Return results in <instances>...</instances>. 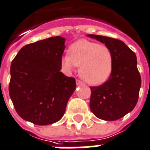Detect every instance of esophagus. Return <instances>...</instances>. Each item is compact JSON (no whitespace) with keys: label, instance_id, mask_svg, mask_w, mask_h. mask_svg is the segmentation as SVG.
Wrapping results in <instances>:
<instances>
[{"label":"esophagus","instance_id":"1","mask_svg":"<svg viewBox=\"0 0 150 150\" xmlns=\"http://www.w3.org/2000/svg\"><path fill=\"white\" fill-rule=\"evenodd\" d=\"M76 84H77V86H79V85H82V82H81L80 80H76Z\"/></svg>","mask_w":150,"mask_h":150}]
</instances>
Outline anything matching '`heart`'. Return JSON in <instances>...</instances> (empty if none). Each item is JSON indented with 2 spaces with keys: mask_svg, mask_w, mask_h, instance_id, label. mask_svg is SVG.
<instances>
[{
  "mask_svg": "<svg viewBox=\"0 0 150 150\" xmlns=\"http://www.w3.org/2000/svg\"><path fill=\"white\" fill-rule=\"evenodd\" d=\"M61 62L68 72L79 67V76L88 84L100 85L111 75L114 56L107 46L81 40L70 46L69 55L62 57Z\"/></svg>",
  "mask_w": 150,
  "mask_h": 150,
  "instance_id": "heart-1",
  "label": "heart"
}]
</instances>
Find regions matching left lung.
<instances>
[{
  "mask_svg": "<svg viewBox=\"0 0 150 150\" xmlns=\"http://www.w3.org/2000/svg\"><path fill=\"white\" fill-rule=\"evenodd\" d=\"M87 36L104 43L114 56L108 80L99 86L90 87V110L98 118L116 121L132 111L139 99L141 76L136 55L121 40L93 34Z\"/></svg>",
  "mask_w": 150,
  "mask_h": 150,
  "instance_id": "8db88e82",
  "label": "left lung"
}]
</instances>
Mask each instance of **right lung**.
I'll return each mask as SVG.
<instances>
[{
  "instance_id": "add662e5",
  "label": "right lung",
  "mask_w": 150,
  "mask_h": 150,
  "mask_svg": "<svg viewBox=\"0 0 150 150\" xmlns=\"http://www.w3.org/2000/svg\"><path fill=\"white\" fill-rule=\"evenodd\" d=\"M65 38L24 46L11 64L9 95L18 114L38 125L61 120L75 90V79L61 71Z\"/></svg>"
}]
</instances>
